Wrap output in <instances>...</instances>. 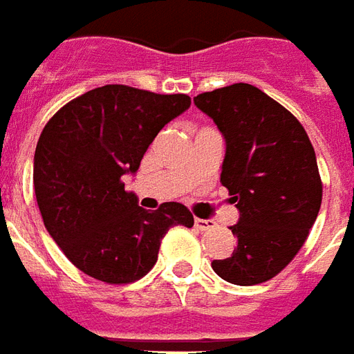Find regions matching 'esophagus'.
<instances>
[{
  "mask_svg": "<svg viewBox=\"0 0 354 354\" xmlns=\"http://www.w3.org/2000/svg\"><path fill=\"white\" fill-rule=\"evenodd\" d=\"M194 224H195V228L201 230V232L214 228V222H212V220H207V218H195Z\"/></svg>",
  "mask_w": 354,
  "mask_h": 354,
  "instance_id": "obj_1",
  "label": "esophagus"
}]
</instances>
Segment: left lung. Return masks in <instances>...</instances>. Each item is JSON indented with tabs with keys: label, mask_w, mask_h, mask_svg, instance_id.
Here are the masks:
<instances>
[{
	"label": "left lung",
	"mask_w": 354,
	"mask_h": 354,
	"mask_svg": "<svg viewBox=\"0 0 354 354\" xmlns=\"http://www.w3.org/2000/svg\"><path fill=\"white\" fill-rule=\"evenodd\" d=\"M226 142L220 182L239 218L237 247L212 270L236 286L270 280L305 243L320 203L316 155L297 118L251 84H232L194 97Z\"/></svg>",
	"instance_id": "obj_1"
}]
</instances>
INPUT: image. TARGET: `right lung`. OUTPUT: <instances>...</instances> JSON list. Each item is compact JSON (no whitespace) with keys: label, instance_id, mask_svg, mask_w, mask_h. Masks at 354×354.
Masks as SVG:
<instances>
[{"label":"right lung","instance_id":"1","mask_svg":"<svg viewBox=\"0 0 354 354\" xmlns=\"http://www.w3.org/2000/svg\"><path fill=\"white\" fill-rule=\"evenodd\" d=\"M192 105L120 84L86 91L59 109L39 136L34 192L49 236L84 274L107 283L140 280L172 226H194L182 203L145 211L124 189L155 136Z\"/></svg>","mask_w":354,"mask_h":354}]
</instances>
